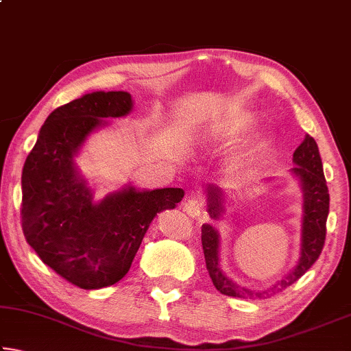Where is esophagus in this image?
Returning a JSON list of instances; mask_svg holds the SVG:
<instances>
[{"label":"esophagus","instance_id":"esophagus-1","mask_svg":"<svg viewBox=\"0 0 351 351\" xmlns=\"http://www.w3.org/2000/svg\"><path fill=\"white\" fill-rule=\"evenodd\" d=\"M203 207H204V198L201 197V195H195V197L189 198L186 201V204H184V209L189 213L190 217H199L201 212H203Z\"/></svg>","mask_w":351,"mask_h":351}]
</instances>
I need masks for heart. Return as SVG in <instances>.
Segmentation results:
<instances>
[{"instance_id": "b5f03b06", "label": "heart", "mask_w": 351, "mask_h": 351, "mask_svg": "<svg viewBox=\"0 0 351 351\" xmlns=\"http://www.w3.org/2000/svg\"><path fill=\"white\" fill-rule=\"evenodd\" d=\"M254 122V116L252 114H237L234 117L228 119V121L219 123V125L215 128L213 132V136L218 141H226V139H234L239 136L240 133L245 132V130L251 125ZM261 142H254V144L247 148V150L241 154L240 158V164H246L257 156V153L261 148Z\"/></svg>"}]
</instances>
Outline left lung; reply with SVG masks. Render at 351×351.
Here are the masks:
<instances>
[{
	"label": "left lung",
	"instance_id": "1",
	"mask_svg": "<svg viewBox=\"0 0 351 351\" xmlns=\"http://www.w3.org/2000/svg\"><path fill=\"white\" fill-rule=\"evenodd\" d=\"M293 161L297 167L293 169L294 173L300 178L302 187L305 192L304 203V226H302V252L297 261L295 268L289 274L278 282L274 288L263 293H254L235 285L232 280L226 277L218 266V234L210 224H203L201 228V243L206 258V268L209 271L215 288L221 294L241 297V299H254V297H265L269 293H278L287 289L289 285L299 280L305 272L311 268L314 261L319 258L324 249L325 235H326V217L330 209V195L326 187V180L324 176L322 159H320L319 148L316 141L310 134L305 136L302 144L295 148L293 154ZM209 213L217 218L221 213V192L217 187H209Z\"/></svg>",
	"mask_w": 351,
	"mask_h": 351
}]
</instances>
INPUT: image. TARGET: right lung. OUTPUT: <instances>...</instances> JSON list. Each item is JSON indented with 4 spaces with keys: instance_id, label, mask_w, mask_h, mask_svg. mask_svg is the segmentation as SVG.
I'll return each instance as SVG.
<instances>
[{
    "instance_id": "1",
    "label": "right lung",
    "mask_w": 351,
    "mask_h": 351,
    "mask_svg": "<svg viewBox=\"0 0 351 351\" xmlns=\"http://www.w3.org/2000/svg\"><path fill=\"white\" fill-rule=\"evenodd\" d=\"M132 110L123 91L93 93L47 116L21 175V226L45 265L82 289H99L125 277L156 213L173 209L182 189L138 192L128 187L93 204L73 158L102 117Z\"/></svg>"
}]
</instances>
